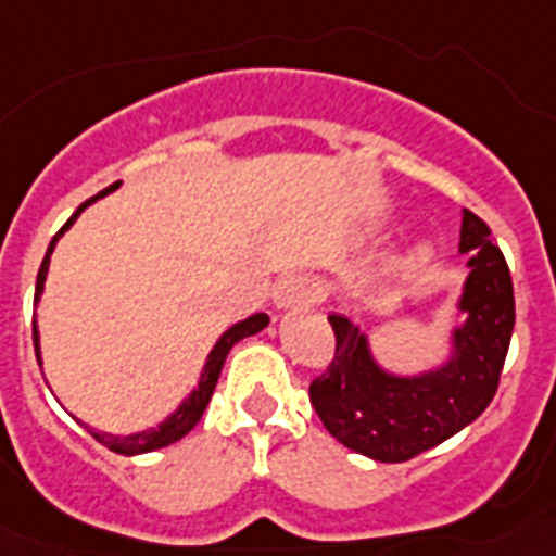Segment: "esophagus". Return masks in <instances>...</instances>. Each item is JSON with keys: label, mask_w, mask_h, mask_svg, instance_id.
Masks as SVG:
<instances>
[{"label": "esophagus", "mask_w": 556, "mask_h": 556, "mask_svg": "<svg viewBox=\"0 0 556 556\" xmlns=\"http://www.w3.org/2000/svg\"><path fill=\"white\" fill-rule=\"evenodd\" d=\"M314 301H320V289L306 275H287V278H281L278 289H275V303H278V308L306 306V303Z\"/></svg>", "instance_id": "34e87169"}]
</instances>
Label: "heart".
Instances as JSON below:
<instances>
[{
    "label": "heart",
    "instance_id": "b5f03b06",
    "mask_svg": "<svg viewBox=\"0 0 556 556\" xmlns=\"http://www.w3.org/2000/svg\"><path fill=\"white\" fill-rule=\"evenodd\" d=\"M424 253H426V248H417L415 250V255H424Z\"/></svg>",
    "mask_w": 556,
    "mask_h": 556
}]
</instances>
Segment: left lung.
I'll use <instances>...</instances> for the list:
<instances>
[{
    "mask_svg": "<svg viewBox=\"0 0 556 556\" xmlns=\"http://www.w3.org/2000/svg\"><path fill=\"white\" fill-rule=\"evenodd\" d=\"M459 253H468L470 267L456 306L465 323L451 333L448 362L434 370L395 376L378 365L362 328L342 314L328 317L337 351L308 397L345 448L376 462H406L473 424L493 401L515 328L513 278L488 223L468 208Z\"/></svg>",
    "mask_w": 556,
    "mask_h": 556,
    "instance_id": "8db88e82",
    "label": "left lung"
}]
</instances>
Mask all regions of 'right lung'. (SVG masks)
Returning <instances> with one entry per match:
<instances>
[{"label":"right lung","instance_id":"add662e5","mask_svg":"<svg viewBox=\"0 0 556 556\" xmlns=\"http://www.w3.org/2000/svg\"><path fill=\"white\" fill-rule=\"evenodd\" d=\"M119 184H113L108 186V189H102L100 194H94L91 200H86V203L80 205V208L68 217V223L63 225L61 230L55 233V239L49 242L47 248V255H43V262H41V269H38V278H36V306L38 301H41V292H43V281H47V273H49V255H52V250H55L58 239H61L63 233H66L72 225H75V219L80 217L83 208H88L91 203H97L100 198H105V194H111L113 189H116ZM269 323L267 314H253V317H248V320L242 323H236V326H230L228 331L223 333V337L217 339V345L211 348L208 358H205V367H203V376H200V384L198 390H191V395L186 397L184 404L178 406V409L172 412L169 417H166L164 424L159 426H152V429L147 431H136V434H127V437H119V434H108V431H94V429H86L94 434L97 443H102L105 448L116 451V454H125V456H132V454H150V451H159V448H166V445L172 443H178L180 437L189 434L194 426L200 424V417H203L205 406H208L211 395H214V387H217L219 381V372H223V365H225V358H228L230 348L239 342V339L244 337H253V333L264 331ZM33 342H36V356H38V365H41V348H38V326L36 320H33Z\"/></svg>","mask_w":556,"mask_h":556}]
</instances>
